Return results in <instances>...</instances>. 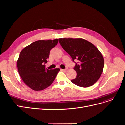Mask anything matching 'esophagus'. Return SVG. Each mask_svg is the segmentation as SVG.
Here are the masks:
<instances>
[{"label": "esophagus", "mask_w": 125, "mask_h": 125, "mask_svg": "<svg viewBox=\"0 0 125 125\" xmlns=\"http://www.w3.org/2000/svg\"><path fill=\"white\" fill-rule=\"evenodd\" d=\"M61 70L62 71H65H65H67V69H62Z\"/></svg>", "instance_id": "esophagus-1"}]
</instances>
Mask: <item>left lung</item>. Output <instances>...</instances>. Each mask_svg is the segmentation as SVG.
<instances>
[{
    "mask_svg": "<svg viewBox=\"0 0 125 125\" xmlns=\"http://www.w3.org/2000/svg\"><path fill=\"white\" fill-rule=\"evenodd\" d=\"M64 50L75 63L76 78L71 81L79 86H92L99 79L104 67L103 57L100 51L90 42L83 39H59ZM74 60L79 62L76 63Z\"/></svg>",
    "mask_w": 125,
    "mask_h": 125,
    "instance_id": "1",
    "label": "left lung"
}]
</instances>
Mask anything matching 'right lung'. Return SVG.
<instances>
[{
    "label": "right lung",
    "mask_w": 125,
    "mask_h": 125,
    "mask_svg": "<svg viewBox=\"0 0 125 125\" xmlns=\"http://www.w3.org/2000/svg\"><path fill=\"white\" fill-rule=\"evenodd\" d=\"M58 42V39L39 40L28 45L20 52L17 68L22 80L30 88L41 91L52 84L60 70H48L45 67L51 49Z\"/></svg>",
    "instance_id": "1"
}]
</instances>
